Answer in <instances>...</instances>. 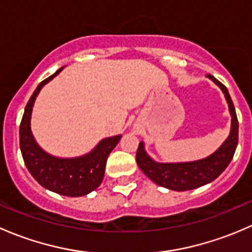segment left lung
<instances>
[{"label":"left lung","instance_id":"left-lung-1","mask_svg":"<svg viewBox=\"0 0 252 252\" xmlns=\"http://www.w3.org/2000/svg\"><path fill=\"white\" fill-rule=\"evenodd\" d=\"M207 78L215 81L227 98L232 114V130L228 139L223 142L222 146L204 159L194 162H185V163H158L150 158L149 155L145 152L144 144L140 142L136 151V163L139 168L144 172L150 179L156 183L159 187L167 188L177 191H187V190L196 189L202 185L215 180L232 161L236 150L239 139V123L235 113V107L230 98L227 88L215 77L207 74Z\"/></svg>","mask_w":252,"mask_h":252}]
</instances>
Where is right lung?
<instances>
[{
    "label": "right lung",
    "instance_id": "right-lung-1",
    "mask_svg": "<svg viewBox=\"0 0 252 252\" xmlns=\"http://www.w3.org/2000/svg\"><path fill=\"white\" fill-rule=\"evenodd\" d=\"M62 69L63 67L55 74L42 80L28 101L20 122L19 145L28 171L40 185L60 195L77 197L94 191L101 184L105 175L108 155L116 147L122 136L117 135L103 139L90 154L75 158H57L40 149L30 130L32 106L42 86Z\"/></svg>",
    "mask_w": 252,
    "mask_h": 252
}]
</instances>
